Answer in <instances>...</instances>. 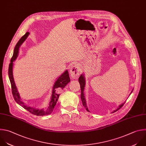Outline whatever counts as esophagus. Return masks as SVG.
<instances>
[{"label": "esophagus", "mask_w": 146, "mask_h": 146, "mask_svg": "<svg viewBox=\"0 0 146 146\" xmlns=\"http://www.w3.org/2000/svg\"><path fill=\"white\" fill-rule=\"evenodd\" d=\"M70 74L72 78L77 79L80 74V68L78 65H72L70 69Z\"/></svg>", "instance_id": "34e87169"}]
</instances>
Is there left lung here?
I'll use <instances>...</instances> for the list:
<instances>
[{
	"label": "left lung",
	"instance_id": "obj_1",
	"mask_svg": "<svg viewBox=\"0 0 146 146\" xmlns=\"http://www.w3.org/2000/svg\"><path fill=\"white\" fill-rule=\"evenodd\" d=\"M78 81H79V83L80 84V88H81V100H82V105L83 106L86 108V111L89 112L88 108V107H87V105H86V100H85V96H84V88H85V76H84V74H82L79 78H78ZM133 89H132V90L131 91V93L129 94V95L131 94V93L132 92ZM125 102H124L123 103H122L121 104H120L118 108L116 110H114L112 113H114L115 112H116L117 111H118L119 109H120L123 106V105L125 104Z\"/></svg>",
	"mask_w": 146,
	"mask_h": 146
}]
</instances>
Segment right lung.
<instances>
[{
  "label": "right lung",
  "mask_w": 146,
  "mask_h": 146,
  "mask_svg": "<svg viewBox=\"0 0 146 146\" xmlns=\"http://www.w3.org/2000/svg\"><path fill=\"white\" fill-rule=\"evenodd\" d=\"M30 33L29 32H27L18 41V42L17 43L15 48L14 50V53L13 56L11 58L10 64L9 65V79L11 82V88H12V93L13 94V97L14 98V100L15 102L21 106H22L23 108L26 109L27 111H28L31 113L36 115V116H44V115H48L52 113L57 102L58 100L60 94L58 93V92L61 90V89H64V87L70 81L69 74L68 73V71L66 70L56 81V82L54 84L53 89H52V94L51 96V99L49 102V103L48 104V106L45 109H37L34 107H30L26 106L21 99V97L19 95V93L18 91L17 88L16 86L14 76H13V62L14 61L17 59L18 53H19V48L21 44L23 43V42L26 39L27 36Z\"/></svg>",
  "instance_id": "1"
}]
</instances>
